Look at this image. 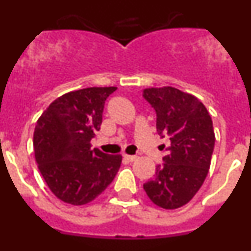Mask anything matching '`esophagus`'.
Segmentation results:
<instances>
[{
    "instance_id": "obj_1",
    "label": "esophagus",
    "mask_w": 251,
    "mask_h": 251,
    "mask_svg": "<svg viewBox=\"0 0 251 251\" xmlns=\"http://www.w3.org/2000/svg\"><path fill=\"white\" fill-rule=\"evenodd\" d=\"M123 158L128 162H133L137 158V156H129V154H123Z\"/></svg>"
}]
</instances>
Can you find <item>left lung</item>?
<instances>
[{
    "label": "left lung",
    "instance_id": "1",
    "mask_svg": "<svg viewBox=\"0 0 251 251\" xmlns=\"http://www.w3.org/2000/svg\"><path fill=\"white\" fill-rule=\"evenodd\" d=\"M143 98L156 112V127L170 145L154 178L143 185L153 203L163 208L186 205L208 174L215 146L211 117L196 97L176 88H148Z\"/></svg>",
    "mask_w": 251,
    "mask_h": 251
}]
</instances>
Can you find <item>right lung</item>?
I'll list each match as a JSON object with an SVG mask.
<instances>
[{"label":"right lung","instance_id":"1","mask_svg":"<svg viewBox=\"0 0 251 251\" xmlns=\"http://www.w3.org/2000/svg\"><path fill=\"white\" fill-rule=\"evenodd\" d=\"M115 90L108 86L66 93L37 121L34 150L40 174L64 202L77 206L93 201L121 167V154H106L90 145L100 129L104 103Z\"/></svg>","mask_w":251,"mask_h":251}]
</instances>
